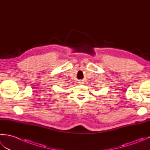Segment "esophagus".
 <instances>
[{
    "label": "esophagus",
    "mask_w": 150,
    "mask_h": 150,
    "mask_svg": "<svg viewBox=\"0 0 150 150\" xmlns=\"http://www.w3.org/2000/svg\"><path fill=\"white\" fill-rule=\"evenodd\" d=\"M82 82H82V81H80V82H79V83H80V84H82Z\"/></svg>",
    "instance_id": "1"
}]
</instances>
